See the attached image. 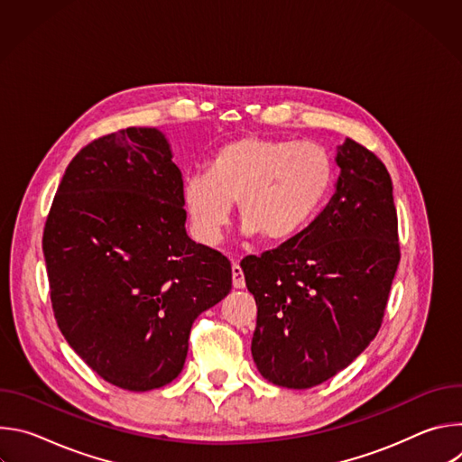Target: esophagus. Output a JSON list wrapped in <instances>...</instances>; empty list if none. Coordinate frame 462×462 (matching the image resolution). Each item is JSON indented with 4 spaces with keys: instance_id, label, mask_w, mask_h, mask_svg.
Here are the masks:
<instances>
[{
    "instance_id": "esophagus-1",
    "label": "esophagus",
    "mask_w": 462,
    "mask_h": 462,
    "mask_svg": "<svg viewBox=\"0 0 462 462\" xmlns=\"http://www.w3.org/2000/svg\"><path fill=\"white\" fill-rule=\"evenodd\" d=\"M232 285H234V289H245V276H243V271L237 263H234L232 265Z\"/></svg>"
}]
</instances>
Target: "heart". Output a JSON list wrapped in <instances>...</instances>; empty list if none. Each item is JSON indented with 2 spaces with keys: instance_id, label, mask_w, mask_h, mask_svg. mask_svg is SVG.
I'll return each instance as SVG.
<instances>
[{
  "instance_id": "obj_1",
  "label": "heart",
  "mask_w": 462,
  "mask_h": 462,
  "mask_svg": "<svg viewBox=\"0 0 462 462\" xmlns=\"http://www.w3.org/2000/svg\"><path fill=\"white\" fill-rule=\"evenodd\" d=\"M335 182V162L316 143L246 135L225 143L208 161V175H191L182 197L203 243L221 241L232 203L246 234L283 243L316 217Z\"/></svg>"
}]
</instances>
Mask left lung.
Wrapping results in <instances>:
<instances>
[{"instance_id":"obj_1","label":"left lung","mask_w":462,"mask_h":462,"mask_svg":"<svg viewBox=\"0 0 462 462\" xmlns=\"http://www.w3.org/2000/svg\"><path fill=\"white\" fill-rule=\"evenodd\" d=\"M323 212L296 237L241 261L257 305L252 356L269 382L307 389L346 369L376 337L401 261L393 182L346 139Z\"/></svg>"}]
</instances>
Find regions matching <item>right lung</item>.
<instances>
[{
	"mask_svg": "<svg viewBox=\"0 0 462 462\" xmlns=\"http://www.w3.org/2000/svg\"><path fill=\"white\" fill-rule=\"evenodd\" d=\"M162 131L82 148L43 228L56 323L106 382L150 391L182 371L191 323L232 289L230 261L188 237L182 173Z\"/></svg>",
	"mask_w": 462,
	"mask_h": 462,
	"instance_id": "obj_1",
	"label": "right lung"
}]
</instances>
